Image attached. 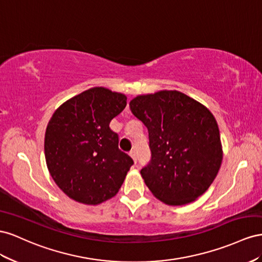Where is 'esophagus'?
<instances>
[{
	"label": "esophagus",
	"instance_id": "obj_1",
	"mask_svg": "<svg viewBox=\"0 0 262 262\" xmlns=\"http://www.w3.org/2000/svg\"><path fill=\"white\" fill-rule=\"evenodd\" d=\"M129 156L133 158V160L135 161V163L137 162V155H136V151L135 150H130L129 151Z\"/></svg>",
	"mask_w": 262,
	"mask_h": 262
}]
</instances>
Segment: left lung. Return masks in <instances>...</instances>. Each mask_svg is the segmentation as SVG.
<instances>
[{
    "label": "left lung",
    "instance_id": "8db88e82",
    "mask_svg": "<svg viewBox=\"0 0 262 262\" xmlns=\"http://www.w3.org/2000/svg\"><path fill=\"white\" fill-rule=\"evenodd\" d=\"M129 106L149 134L151 159L140 170L148 189L168 205L196 200L210 188L223 159L213 114L184 93L167 90L138 95Z\"/></svg>",
    "mask_w": 262,
    "mask_h": 262
}]
</instances>
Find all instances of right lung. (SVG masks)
<instances>
[{
	"instance_id": "1",
	"label": "right lung",
	"mask_w": 262,
	"mask_h": 262,
	"mask_svg": "<svg viewBox=\"0 0 262 262\" xmlns=\"http://www.w3.org/2000/svg\"><path fill=\"white\" fill-rule=\"evenodd\" d=\"M126 101L122 93L92 88L64 102L50 118L45 158L51 178L70 199L96 205L122 186L134 161L118 148L110 123Z\"/></svg>"
}]
</instances>
